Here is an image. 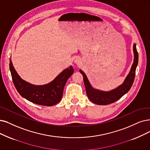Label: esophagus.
Masks as SVG:
<instances>
[{
    "label": "esophagus",
    "instance_id": "1",
    "mask_svg": "<svg viewBox=\"0 0 150 150\" xmlns=\"http://www.w3.org/2000/svg\"><path fill=\"white\" fill-rule=\"evenodd\" d=\"M74 62H75V63H79V60L77 58H76L75 60H74Z\"/></svg>",
    "mask_w": 150,
    "mask_h": 150
}]
</instances>
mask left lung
Returning <instances> with one entry per match:
<instances>
[{"label":"left lung","instance_id":"8db88e82","mask_svg":"<svg viewBox=\"0 0 150 150\" xmlns=\"http://www.w3.org/2000/svg\"><path fill=\"white\" fill-rule=\"evenodd\" d=\"M133 50L134 53V63L129 74L127 76L122 84L111 91L105 92L93 88L90 83L86 74L82 70H79L80 73L83 76V83L85 85L87 97L93 103L99 105H109L119 100L123 95L129 92L134 83L136 68L139 62V54L137 50L135 44H134Z\"/></svg>","mask_w":150,"mask_h":150}]
</instances>
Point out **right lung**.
<instances>
[{"label":"right lung","instance_id":"right-lung-1","mask_svg":"<svg viewBox=\"0 0 150 150\" xmlns=\"http://www.w3.org/2000/svg\"><path fill=\"white\" fill-rule=\"evenodd\" d=\"M10 70L15 87L20 95L33 103L47 106H52L59 102L63 97L66 83L74 73V69L71 66L69 68L64 69L51 82L43 86H35L21 78L11 59Z\"/></svg>","mask_w":150,"mask_h":150}]
</instances>
